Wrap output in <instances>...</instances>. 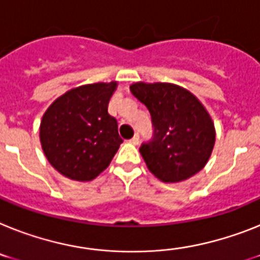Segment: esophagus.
I'll return each instance as SVG.
<instances>
[{
	"mask_svg": "<svg viewBox=\"0 0 260 260\" xmlns=\"http://www.w3.org/2000/svg\"><path fill=\"white\" fill-rule=\"evenodd\" d=\"M129 143L134 144V145H137V144L140 143V137H139V135H135V136L129 140Z\"/></svg>",
	"mask_w": 260,
	"mask_h": 260,
	"instance_id": "esophagus-1",
	"label": "esophagus"
}]
</instances>
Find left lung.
I'll return each mask as SVG.
<instances>
[{"label": "left lung", "mask_w": 260, "mask_h": 260, "mask_svg": "<svg viewBox=\"0 0 260 260\" xmlns=\"http://www.w3.org/2000/svg\"><path fill=\"white\" fill-rule=\"evenodd\" d=\"M129 88L152 116L153 139L140 148L150 173L167 184L193 177L214 148L210 113L189 89L173 83L136 82Z\"/></svg>", "instance_id": "8db88e82"}]
</instances>
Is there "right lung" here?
Returning a JSON list of instances; mask_svg holds the SVG:
<instances>
[{
  "label": "right lung",
  "mask_w": 260,
  "mask_h": 260,
  "mask_svg": "<svg viewBox=\"0 0 260 260\" xmlns=\"http://www.w3.org/2000/svg\"><path fill=\"white\" fill-rule=\"evenodd\" d=\"M117 82L69 89L43 113L39 140L55 171L74 181H92L112 161L123 140L108 103Z\"/></svg>",
  "instance_id": "right-lung-1"
}]
</instances>
